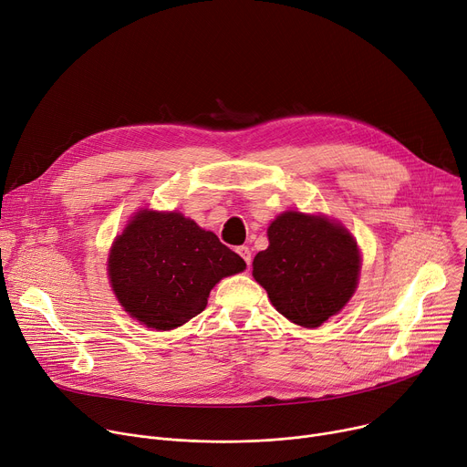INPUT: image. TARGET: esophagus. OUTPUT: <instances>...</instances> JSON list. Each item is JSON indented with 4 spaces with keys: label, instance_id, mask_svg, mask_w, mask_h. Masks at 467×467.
<instances>
[{
    "label": "esophagus",
    "instance_id": "1",
    "mask_svg": "<svg viewBox=\"0 0 467 467\" xmlns=\"http://www.w3.org/2000/svg\"><path fill=\"white\" fill-rule=\"evenodd\" d=\"M237 254L244 260V264H246V267H250V262H253V253H250V248L248 246H237Z\"/></svg>",
    "mask_w": 467,
    "mask_h": 467
}]
</instances>
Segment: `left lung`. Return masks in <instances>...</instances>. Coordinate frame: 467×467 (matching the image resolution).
<instances>
[{
    "label": "left lung",
    "mask_w": 467,
    "mask_h": 467,
    "mask_svg": "<svg viewBox=\"0 0 467 467\" xmlns=\"http://www.w3.org/2000/svg\"><path fill=\"white\" fill-rule=\"evenodd\" d=\"M269 246L253 275L273 306L301 327H319L355 294L361 254L357 241L324 214L285 211L267 228Z\"/></svg>",
    "instance_id": "8db88e82"
}]
</instances>
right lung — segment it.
Returning a JSON list of instances; mask_svg holds the SVG:
<instances>
[{
	"mask_svg": "<svg viewBox=\"0 0 467 467\" xmlns=\"http://www.w3.org/2000/svg\"><path fill=\"white\" fill-rule=\"evenodd\" d=\"M244 260L182 213L138 211L109 256L112 290L134 319L170 331L200 314L213 285Z\"/></svg>",
	"mask_w": 467,
	"mask_h": 467,
	"instance_id": "add662e5",
	"label": "right lung"
}]
</instances>
